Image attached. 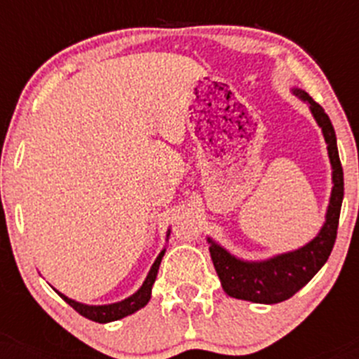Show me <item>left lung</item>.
<instances>
[{
    "instance_id": "obj_1",
    "label": "left lung",
    "mask_w": 359,
    "mask_h": 359,
    "mask_svg": "<svg viewBox=\"0 0 359 359\" xmlns=\"http://www.w3.org/2000/svg\"><path fill=\"white\" fill-rule=\"evenodd\" d=\"M293 93L300 100L309 104V109L320 125L325 142H327L328 158L334 170L332 172L334 187H332L327 217L318 236L302 248L281 253V255L271 257L260 262L238 259L208 238L210 255H212L213 266L219 274L224 292L234 299L257 304H278L290 299L300 288L306 287L311 278L325 266L334 248L344 198V172L339 159V149H337L335 130L327 112L320 104L314 102L309 93L299 88H293Z\"/></svg>"
}]
</instances>
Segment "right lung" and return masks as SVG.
<instances>
[{
	"mask_svg": "<svg viewBox=\"0 0 359 359\" xmlns=\"http://www.w3.org/2000/svg\"><path fill=\"white\" fill-rule=\"evenodd\" d=\"M168 234H170V231H168ZM168 234H166V238H168ZM163 255H165V250H161V253L156 257V260H154L153 267H151L149 274H147V278H146V281L142 283V287L133 293V295H130L128 299L121 300V302L107 304V306H86V304L76 302V300L69 299V297L64 295V293H60L57 290L55 292L59 293L64 300H66L69 306L76 311V313H79L81 316L88 318V320L97 321V323H109V321L121 320V318H125V316H128V314H133L135 311L142 309V307L149 302L151 290H153V285H154V281H156V274H158L159 264H161Z\"/></svg>",
	"mask_w": 359,
	"mask_h": 359,
	"instance_id": "obj_1",
	"label": "right lung"
}]
</instances>
